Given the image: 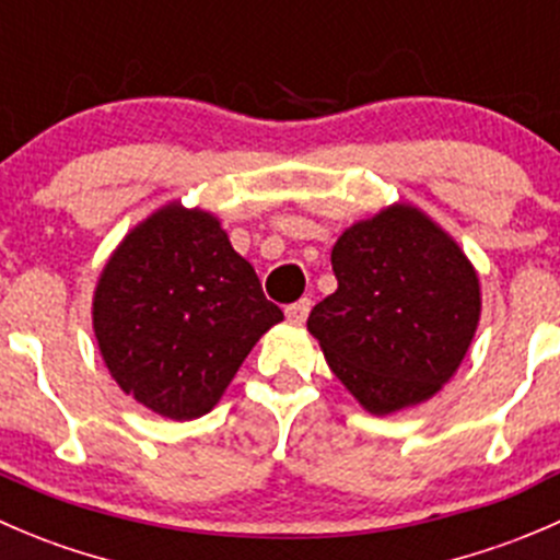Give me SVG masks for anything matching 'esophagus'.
Listing matches in <instances>:
<instances>
[{"label":"esophagus","mask_w":560,"mask_h":560,"mask_svg":"<svg viewBox=\"0 0 560 560\" xmlns=\"http://www.w3.org/2000/svg\"><path fill=\"white\" fill-rule=\"evenodd\" d=\"M308 312H312V301H308V298H301V301L284 308V314H287V319H290V323H306Z\"/></svg>","instance_id":"obj_1"}]
</instances>
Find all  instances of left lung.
<instances>
[{"instance_id": "obj_1", "label": "left lung", "mask_w": 560, "mask_h": 560, "mask_svg": "<svg viewBox=\"0 0 560 560\" xmlns=\"http://www.w3.org/2000/svg\"><path fill=\"white\" fill-rule=\"evenodd\" d=\"M339 287L308 314L330 372L372 416L432 399L481 319V281L432 215L394 202L347 226L330 252Z\"/></svg>"}]
</instances>
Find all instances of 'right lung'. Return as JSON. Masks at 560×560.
<instances>
[{"mask_svg":"<svg viewBox=\"0 0 560 560\" xmlns=\"http://www.w3.org/2000/svg\"><path fill=\"white\" fill-rule=\"evenodd\" d=\"M281 319L219 215L177 199L130 226L92 292V330L108 374L172 421L213 410Z\"/></svg>","mask_w":560,"mask_h":560,"instance_id":"add662e5","label":"right lung"}]
</instances>
